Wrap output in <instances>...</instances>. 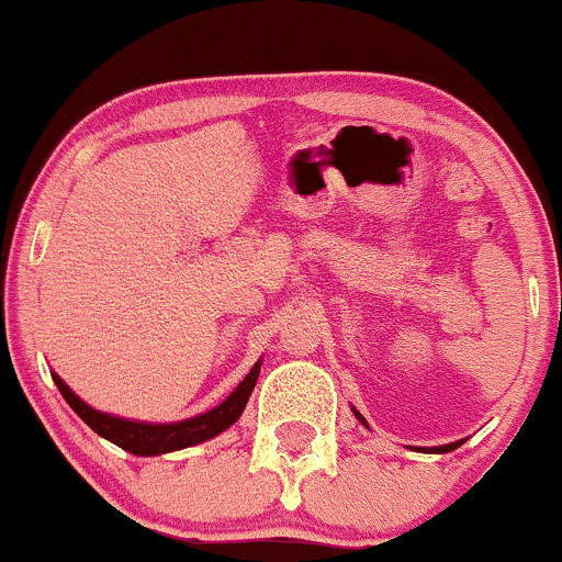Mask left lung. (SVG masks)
I'll return each instance as SVG.
<instances>
[{
	"label": "left lung",
	"instance_id": "1",
	"mask_svg": "<svg viewBox=\"0 0 562 562\" xmlns=\"http://www.w3.org/2000/svg\"><path fill=\"white\" fill-rule=\"evenodd\" d=\"M351 412H355V417H357L359 422H362V425H364V427H370V425H367V422H364V417H362V414H359L355 406H351ZM459 446H463V440H456V442H446V446H435V448H429V453H450V450H456V448H459Z\"/></svg>",
	"mask_w": 562,
	"mask_h": 562
}]
</instances>
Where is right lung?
Returning a JSON list of instances; mask_svg holds the SVG:
<instances>
[{
	"mask_svg": "<svg viewBox=\"0 0 562 562\" xmlns=\"http://www.w3.org/2000/svg\"><path fill=\"white\" fill-rule=\"evenodd\" d=\"M262 359L255 362L252 370L247 372L245 380L234 387L228 396L221 401L218 406H213L211 412L198 414V417L182 419V422H169V425H161V422H137V419H124L116 417V414L99 412V408L88 406L78 393L69 387L65 380H61L57 372H52L54 383H57L59 393L65 401L72 406V412L86 422V425L99 432L101 438H106L114 446L133 456H161V453H175V450L198 446V442H205L216 435L224 432L241 417L245 412L249 396H252V387L258 383Z\"/></svg>",
	"mask_w": 562,
	"mask_h": 562,
	"instance_id": "right-lung-1",
	"label": "right lung"
}]
</instances>
